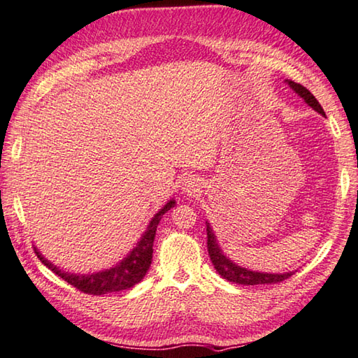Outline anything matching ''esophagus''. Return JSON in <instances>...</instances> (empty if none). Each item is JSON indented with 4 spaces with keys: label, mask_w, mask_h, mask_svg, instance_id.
<instances>
[{
    "label": "esophagus",
    "mask_w": 358,
    "mask_h": 358,
    "mask_svg": "<svg viewBox=\"0 0 358 358\" xmlns=\"http://www.w3.org/2000/svg\"><path fill=\"white\" fill-rule=\"evenodd\" d=\"M198 180L195 179V178H187V179H184V192H189V193H192V192H195L196 190V187H198Z\"/></svg>",
    "instance_id": "esophagus-1"
}]
</instances>
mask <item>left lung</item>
<instances>
[{"instance_id":"8db88e82","label":"left lung","mask_w":358,"mask_h":358,"mask_svg":"<svg viewBox=\"0 0 358 358\" xmlns=\"http://www.w3.org/2000/svg\"><path fill=\"white\" fill-rule=\"evenodd\" d=\"M286 83L289 85L291 90L297 94V96L302 97L305 100L306 105H310L313 110L317 111L319 115L325 116V113L322 110L321 103L317 102L316 97L306 90L305 86L296 83L292 80H286ZM206 227H208V252L210 256L212 264H214L215 271L218 275H222L224 280L231 281V283H237V285H273V283H280V281H285L286 278H289L294 272H285V273H267V272H256V271H250V268L237 266L236 262L231 261L227 255L223 253V250L220 248L217 242V236L214 234V231L210 228V223L206 222Z\"/></svg>"}]
</instances>
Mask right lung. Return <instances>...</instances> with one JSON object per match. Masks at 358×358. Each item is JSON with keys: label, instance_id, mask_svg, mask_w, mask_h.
<instances>
[{"label": "right lung", "instance_id": "obj_1", "mask_svg": "<svg viewBox=\"0 0 358 358\" xmlns=\"http://www.w3.org/2000/svg\"><path fill=\"white\" fill-rule=\"evenodd\" d=\"M174 199H169V201L152 217V220L149 222L146 231H144V234L141 236V239L136 242V245L131 248V252L125 256L124 259L119 261L116 266L105 268V271L83 275L69 273L66 271H61V268L56 267L53 262L43 258L39 253V250H34L37 256H39V259L43 262V266H47L50 271H53L58 277L67 281V283L72 285L73 287H77L81 292L92 294V296H102V294L129 289V287L140 283V281L146 277L150 262H152V247L157 227H159L163 214H166L169 209L174 208Z\"/></svg>", "mask_w": 358, "mask_h": 358}]
</instances>
